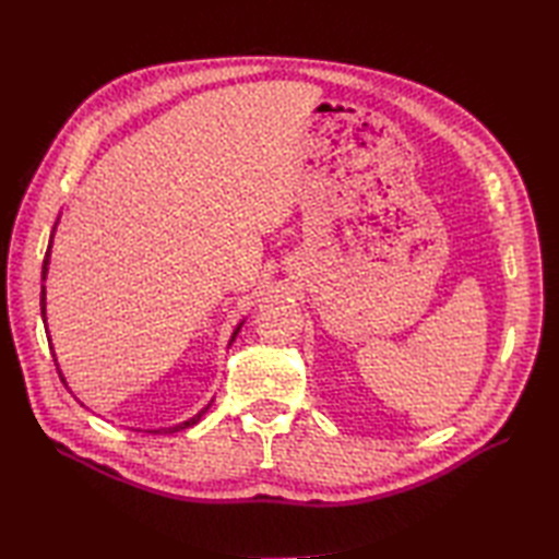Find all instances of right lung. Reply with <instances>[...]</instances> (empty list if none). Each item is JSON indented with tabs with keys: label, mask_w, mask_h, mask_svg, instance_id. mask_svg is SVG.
Here are the masks:
<instances>
[{
	"label": "right lung",
	"mask_w": 559,
	"mask_h": 559,
	"mask_svg": "<svg viewBox=\"0 0 559 559\" xmlns=\"http://www.w3.org/2000/svg\"><path fill=\"white\" fill-rule=\"evenodd\" d=\"M55 233V230H52ZM50 249H52V240H50V245H47V252H45V261H43V281H45V276H47V266H50ZM40 310H43V322H45V286H43V293H40ZM242 326V324H240ZM240 326H237L235 331H233V338H230V343L235 341V336L240 334ZM62 374V372H59ZM62 382H64V377H62ZM211 408V403L206 408H201L194 418H189V420H185V423H180V425H175V427H163V430H148V432H180V430H187V427H192V425H197L199 420H201V415H204L206 411Z\"/></svg>",
	"instance_id": "add662e5"
}]
</instances>
